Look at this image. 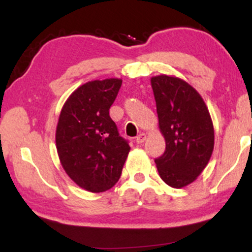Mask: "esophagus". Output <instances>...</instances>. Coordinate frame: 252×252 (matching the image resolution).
I'll return each instance as SVG.
<instances>
[{
	"label": "esophagus",
	"instance_id": "esophagus-1",
	"mask_svg": "<svg viewBox=\"0 0 252 252\" xmlns=\"http://www.w3.org/2000/svg\"><path fill=\"white\" fill-rule=\"evenodd\" d=\"M146 140H147V135L144 134V132H141V134L136 137V142H137L138 144L143 143Z\"/></svg>",
	"mask_w": 252,
	"mask_h": 252
}]
</instances>
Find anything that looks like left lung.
<instances>
[{
	"mask_svg": "<svg viewBox=\"0 0 252 252\" xmlns=\"http://www.w3.org/2000/svg\"><path fill=\"white\" fill-rule=\"evenodd\" d=\"M150 84L166 141L156 168L168 186L182 189L195 181L209 163L215 148L212 118L199 92L184 79L160 74L150 78Z\"/></svg>",
	"mask_w": 252,
	"mask_h": 252,
	"instance_id": "left-lung-1",
	"label": "left lung"
}]
</instances>
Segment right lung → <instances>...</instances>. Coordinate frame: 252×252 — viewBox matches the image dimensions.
I'll list each match as a JSON object with an SVG mask.
<instances>
[{
  "mask_svg": "<svg viewBox=\"0 0 252 252\" xmlns=\"http://www.w3.org/2000/svg\"><path fill=\"white\" fill-rule=\"evenodd\" d=\"M121 85L118 78L83 84L60 111L56 130L60 163L71 180L88 192L111 189L130 152L109 115Z\"/></svg>",
  "mask_w": 252,
  "mask_h": 252,
  "instance_id": "add662e5",
  "label": "right lung"
}]
</instances>
